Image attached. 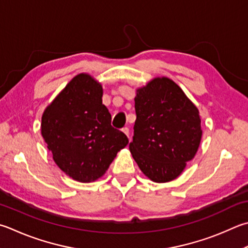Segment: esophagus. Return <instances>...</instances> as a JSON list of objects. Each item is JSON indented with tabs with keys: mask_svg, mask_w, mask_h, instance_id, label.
<instances>
[{
	"mask_svg": "<svg viewBox=\"0 0 248 248\" xmlns=\"http://www.w3.org/2000/svg\"><path fill=\"white\" fill-rule=\"evenodd\" d=\"M121 130H123V132L129 138V128L128 127H124V128H123Z\"/></svg>",
	"mask_w": 248,
	"mask_h": 248,
	"instance_id": "34e87169",
	"label": "esophagus"
}]
</instances>
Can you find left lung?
<instances>
[{
  "mask_svg": "<svg viewBox=\"0 0 248 248\" xmlns=\"http://www.w3.org/2000/svg\"><path fill=\"white\" fill-rule=\"evenodd\" d=\"M137 120L129 150L142 172L155 182L179 177L199 150V109L172 80L155 78L137 90Z\"/></svg>",
  "mask_w": 248,
  "mask_h": 248,
  "instance_id": "8db88e82",
  "label": "left lung"
}]
</instances>
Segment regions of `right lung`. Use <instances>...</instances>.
I'll use <instances>...</instances> for the list:
<instances>
[{
	"label": "right lung",
	"instance_id": "1",
	"mask_svg": "<svg viewBox=\"0 0 248 248\" xmlns=\"http://www.w3.org/2000/svg\"><path fill=\"white\" fill-rule=\"evenodd\" d=\"M103 89L91 76L80 74L44 110L41 132L53 159L80 182L101 178L129 140L110 124L102 103Z\"/></svg>",
	"mask_w": 248,
	"mask_h": 248
}]
</instances>
